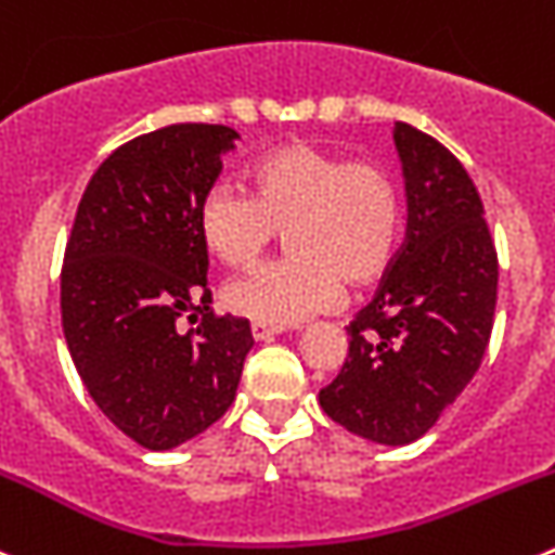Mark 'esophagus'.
I'll return each mask as SVG.
<instances>
[{"label":"esophagus","mask_w":555,"mask_h":555,"mask_svg":"<svg viewBox=\"0 0 555 555\" xmlns=\"http://www.w3.org/2000/svg\"><path fill=\"white\" fill-rule=\"evenodd\" d=\"M282 332H284L282 326H271V323H259V321L251 323L254 339H262V343H268V339H273L276 334H282Z\"/></svg>","instance_id":"esophagus-1"}]
</instances>
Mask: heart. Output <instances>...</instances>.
Segmentation results:
<instances>
[{
  "mask_svg": "<svg viewBox=\"0 0 555 555\" xmlns=\"http://www.w3.org/2000/svg\"><path fill=\"white\" fill-rule=\"evenodd\" d=\"M248 193L216 184L198 207V234L218 262L251 268L284 232L287 257L229 284V312L293 326L328 309L343 282L367 287L396 259L403 237V188L378 159H348L293 141L257 157Z\"/></svg>",
  "mask_w": 555,
  "mask_h": 555,
  "instance_id": "obj_1",
  "label": "heart"
}]
</instances>
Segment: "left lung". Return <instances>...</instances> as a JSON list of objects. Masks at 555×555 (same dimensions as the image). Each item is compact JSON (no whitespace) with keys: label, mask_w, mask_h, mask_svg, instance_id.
<instances>
[{"label":"left lung","mask_w":555,"mask_h":555,"mask_svg":"<svg viewBox=\"0 0 555 555\" xmlns=\"http://www.w3.org/2000/svg\"><path fill=\"white\" fill-rule=\"evenodd\" d=\"M409 196L406 241L376 296L348 323V357L321 389L334 423L406 446L439 421L487 353L498 251L470 173L437 138L396 124Z\"/></svg>","instance_id":"obj_1"}]
</instances>
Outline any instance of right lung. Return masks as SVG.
<instances>
[{"mask_svg": "<svg viewBox=\"0 0 555 555\" xmlns=\"http://www.w3.org/2000/svg\"><path fill=\"white\" fill-rule=\"evenodd\" d=\"M237 132L171 124L124 143L79 198L60 271L63 334L96 406L129 439L168 451L232 406L254 339L207 307L198 207ZM196 330L181 332L184 317Z\"/></svg>", "mask_w": 555, "mask_h": 555, "instance_id": "obj_1", "label": "right lung"}]
</instances>
